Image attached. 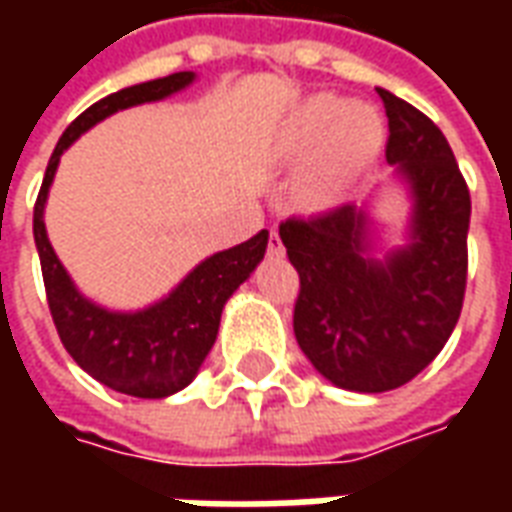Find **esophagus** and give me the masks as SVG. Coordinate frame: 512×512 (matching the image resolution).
<instances>
[{
	"mask_svg": "<svg viewBox=\"0 0 512 512\" xmlns=\"http://www.w3.org/2000/svg\"><path fill=\"white\" fill-rule=\"evenodd\" d=\"M282 249H285V246H282L279 230H277V227H271V230H268V252H274V255H279Z\"/></svg>",
	"mask_w": 512,
	"mask_h": 512,
	"instance_id": "esophagus-1",
	"label": "esophagus"
}]
</instances>
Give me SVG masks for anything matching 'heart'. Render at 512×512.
<instances>
[{
    "label": "heart",
    "mask_w": 512,
    "mask_h": 512,
    "mask_svg": "<svg viewBox=\"0 0 512 512\" xmlns=\"http://www.w3.org/2000/svg\"><path fill=\"white\" fill-rule=\"evenodd\" d=\"M279 145L293 158L310 156L321 147L310 186L315 194H329L373 153L378 145V120L362 106H337L329 95H318L290 115Z\"/></svg>",
    "instance_id": "heart-1"
}]
</instances>
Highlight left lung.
Segmentation results:
<instances>
[{
    "label": "left lung",
    "mask_w": 512,
    "mask_h": 512,
    "mask_svg": "<svg viewBox=\"0 0 512 512\" xmlns=\"http://www.w3.org/2000/svg\"><path fill=\"white\" fill-rule=\"evenodd\" d=\"M389 117L386 161L414 200L403 249L367 255V216L340 205L279 224L299 271L293 332L326 381L389 392L439 356L461 318L472 200L439 126L378 87Z\"/></svg>",
    "instance_id": "8db88e82"
}]
</instances>
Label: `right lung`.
I'll list each match as a JSON object with an SVG mask.
<instances>
[{
  "label": "right lung",
  "mask_w": 512,
  "mask_h": 512,
  "mask_svg": "<svg viewBox=\"0 0 512 512\" xmlns=\"http://www.w3.org/2000/svg\"><path fill=\"white\" fill-rule=\"evenodd\" d=\"M191 82H194L191 71L172 73L164 79L134 84L120 93L106 95L98 104L84 109L65 128V134L51 153L32 216L46 299L65 351L95 381L123 395L147 397V400L175 395L194 381L205 356L216 343L224 304L266 255L268 230H260L244 244L202 260L167 299L156 301L153 307L139 312H112L84 299L76 290L68 271L62 268L60 257L51 249L43 211L60 156L87 128L128 106L161 101L189 87Z\"/></svg>",
  "instance_id": "obj_1"
}]
</instances>
